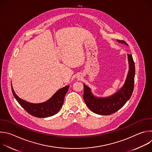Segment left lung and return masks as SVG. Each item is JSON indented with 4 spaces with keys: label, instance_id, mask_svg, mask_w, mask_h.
I'll use <instances>...</instances> for the list:
<instances>
[{
    "label": "left lung",
    "instance_id": "1",
    "mask_svg": "<svg viewBox=\"0 0 152 152\" xmlns=\"http://www.w3.org/2000/svg\"><path fill=\"white\" fill-rule=\"evenodd\" d=\"M119 42L127 43L123 40L117 39ZM129 70L126 80L123 87L114 95L105 99H99L93 96L90 89L83 84V99L86 105L93 113L108 115L115 113L131 98L134 88L135 74V64L132 55L128 54Z\"/></svg>",
    "mask_w": 152,
    "mask_h": 152
}]
</instances>
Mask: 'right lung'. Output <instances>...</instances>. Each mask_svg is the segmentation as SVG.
<instances>
[{
	"instance_id": "right-lung-1",
	"label": "right lung",
	"mask_w": 152,
	"mask_h": 152,
	"mask_svg": "<svg viewBox=\"0 0 152 152\" xmlns=\"http://www.w3.org/2000/svg\"><path fill=\"white\" fill-rule=\"evenodd\" d=\"M69 88V86H66L62 88L49 100L39 104L31 103L20 99L15 94L12 87V92L17 101L27 113L38 118H45L56 114L60 110L64 103V97L68 91Z\"/></svg>"
}]
</instances>
